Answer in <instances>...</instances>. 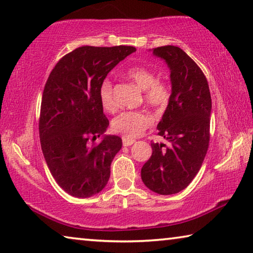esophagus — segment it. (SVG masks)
<instances>
[{"instance_id": "esophagus-1", "label": "esophagus", "mask_w": 253, "mask_h": 253, "mask_svg": "<svg viewBox=\"0 0 253 253\" xmlns=\"http://www.w3.org/2000/svg\"><path fill=\"white\" fill-rule=\"evenodd\" d=\"M122 141H123V146L124 147H129L131 145H133V143L135 142V140L134 139H130V138H123Z\"/></svg>"}]
</instances>
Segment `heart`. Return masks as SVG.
Here are the masks:
<instances>
[{
  "label": "heart",
  "mask_w": 253,
  "mask_h": 253,
  "mask_svg": "<svg viewBox=\"0 0 253 253\" xmlns=\"http://www.w3.org/2000/svg\"><path fill=\"white\" fill-rule=\"evenodd\" d=\"M127 79L145 90L146 102L155 107H164L169 102V86L157 80L156 73L143 67H133L126 71ZM99 100L105 111L113 112L116 103L113 96V87L110 80H104L99 87ZM153 123L151 116L145 111H124L112 121V130L126 138H135L148 129Z\"/></svg>",
  "instance_id": "b5f03b06"
}]
</instances>
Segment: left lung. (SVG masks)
<instances>
[{
    "label": "left lung",
    "mask_w": 253,
    "mask_h": 253,
    "mask_svg": "<svg viewBox=\"0 0 253 253\" xmlns=\"http://www.w3.org/2000/svg\"><path fill=\"white\" fill-rule=\"evenodd\" d=\"M155 56L170 70L172 94L157 129L170 143L153 142V154L141 169L145 185L158 194H174L185 189L199 172L209 146L211 97L207 79L183 49L162 46Z\"/></svg>",
    "instance_id": "1"
}]
</instances>
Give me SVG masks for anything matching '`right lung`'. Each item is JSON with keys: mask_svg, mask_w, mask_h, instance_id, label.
Returning a JSON list of instances; mask_svg holds the SVG:
<instances>
[{"mask_svg": "<svg viewBox=\"0 0 253 253\" xmlns=\"http://www.w3.org/2000/svg\"><path fill=\"white\" fill-rule=\"evenodd\" d=\"M133 52L132 46H81L62 57L46 81L40 118L42 150L54 180L70 196L91 197L107 184L122 139L104 134L98 145L88 141L110 124L99 100L100 84Z\"/></svg>", "mask_w": 253, "mask_h": 253, "instance_id": "add662e5", "label": "right lung"}]
</instances>
